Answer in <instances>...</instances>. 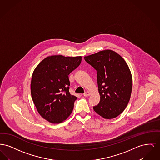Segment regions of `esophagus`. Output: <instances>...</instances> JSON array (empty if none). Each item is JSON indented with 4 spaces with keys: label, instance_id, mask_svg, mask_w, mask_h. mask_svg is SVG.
Returning a JSON list of instances; mask_svg holds the SVG:
<instances>
[{
    "label": "esophagus",
    "instance_id": "esophagus-1",
    "mask_svg": "<svg viewBox=\"0 0 160 160\" xmlns=\"http://www.w3.org/2000/svg\"><path fill=\"white\" fill-rule=\"evenodd\" d=\"M83 95L84 97H88L90 95V93L88 91H86L83 93Z\"/></svg>",
    "mask_w": 160,
    "mask_h": 160
}]
</instances>
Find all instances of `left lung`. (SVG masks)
Returning <instances> with one entry per match:
<instances>
[{
  "label": "left lung",
  "instance_id": "8db88e82",
  "mask_svg": "<svg viewBox=\"0 0 160 160\" xmlns=\"http://www.w3.org/2000/svg\"><path fill=\"white\" fill-rule=\"evenodd\" d=\"M97 71L100 101L94 111L105 119H113L127 106L132 91V76L126 62L119 54L107 50L85 56Z\"/></svg>",
  "mask_w": 160,
  "mask_h": 160
}]
</instances>
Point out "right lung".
<instances>
[{
	"label": "right lung",
	"instance_id": "add662e5",
	"mask_svg": "<svg viewBox=\"0 0 160 160\" xmlns=\"http://www.w3.org/2000/svg\"><path fill=\"white\" fill-rule=\"evenodd\" d=\"M81 56H48L35 69L31 80L32 98L39 114L52 123L67 119L76 96L70 94L69 74L80 65Z\"/></svg>",
	"mask_w": 160,
	"mask_h": 160
}]
</instances>
